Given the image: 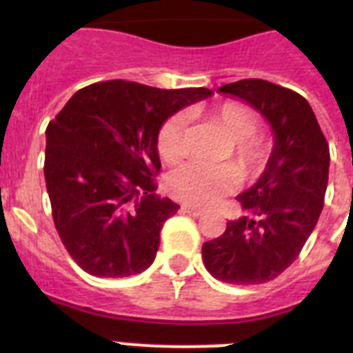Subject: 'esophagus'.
I'll return each mask as SVG.
<instances>
[{
  "label": "esophagus",
  "instance_id": "obj_1",
  "mask_svg": "<svg viewBox=\"0 0 353 353\" xmlns=\"http://www.w3.org/2000/svg\"><path fill=\"white\" fill-rule=\"evenodd\" d=\"M183 210L192 216H201L205 212L203 209H199V207H192V205H183Z\"/></svg>",
  "mask_w": 353,
  "mask_h": 353
}]
</instances>
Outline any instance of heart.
Segmentation results:
<instances>
[{
    "mask_svg": "<svg viewBox=\"0 0 353 353\" xmlns=\"http://www.w3.org/2000/svg\"><path fill=\"white\" fill-rule=\"evenodd\" d=\"M207 119L220 124L232 139V163L241 172V177H254L265 168L271 157V143L260 130V115L245 102L227 101L210 108ZM157 152L163 163L177 165L188 154V128L181 115L166 119L157 133ZM238 171V172H239ZM232 165H187L168 177V190L177 199L194 205H212L229 194L238 185Z\"/></svg>",
    "mask_w": 353,
    "mask_h": 353,
    "instance_id": "1",
    "label": "heart"
}]
</instances>
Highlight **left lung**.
<instances>
[{"label": "left lung", "instance_id": "left-lung-1", "mask_svg": "<svg viewBox=\"0 0 353 353\" xmlns=\"http://www.w3.org/2000/svg\"><path fill=\"white\" fill-rule=\"evenodd\" d=\"M220 91L249 102L271 122L274 148L256 185L236 198L247 214L205 241L201 256L221 282L263 284L295 262L317 225L330 146L312 106L296 91L262 79L238 80Z\"/></svg>", "mask_w": 353, "mask_h": 353}]
</instances>
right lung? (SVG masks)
I'll use <instances>...</instances> for the list:
<instances>
[{"instance_id": "1", "label": "right lung", "mask_w": 353, "mask_h": 353, "mask_svg": "<svg viewBox=\"0 0 353 353\" xmlns=\"http://www.w3.org/2000/svg\"><path fill=\"white\" fill-rule=\"evenodd\" d=\"M207 88L106 80L77 91L47 126L43 174L54 227L74 262L101 279L143 273L179 205L157 194V133Z\"/></svg>"}]
</instances>
